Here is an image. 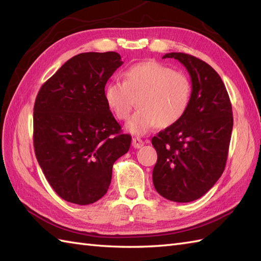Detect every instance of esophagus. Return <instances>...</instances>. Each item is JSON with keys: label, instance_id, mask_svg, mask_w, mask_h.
Here are the masks:
<instances>
[{"label": "esophagus", "instance_id": "obj_1", "mask_svg": "<svg viewBox=\"0 0 261 261\" xmlns=\"http://www.w3.org/2000/svg\"><path fill=\"white\" fill-rule=\"evenodd\" d=\"M143 144H144L143 140H141L140 138H133L132 139V146L135 149H140L141 146H143Z\"/></svg>", "mask_w": 261, "mask_h": 261}]
</instances>
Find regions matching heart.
<instances>
[{"instance_id":"b5f03b06","label":"heart","mask_w":261,"mask_h":261,"mask_svg":"<svg viewBox=\"0 0 261 261\" xmlns=\"http://www.w3.org/2000/svg\"><path fill=\"white\" fill-rule=\"evenodd\" d=\"M192 86L188 76L154 61L130 66L123 82L112 80L105 89V100L118 120H126L138 98L139 110L126 129L143 136L158 125L168 128L185 115L191 101Z\"/></svg>"}]
</instances>
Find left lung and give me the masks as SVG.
Here are the masks:
<instances>
[{
    "label": "left lung",
    "instance_id": "8db88e82",
    "mask_svg": "<svg viewBox=\"0 0 261 261\" xmlns=\"http://www.w3.org/2000/svg\"><path fill=\"white\" fill-rule=\"evenodd\" d=\"M192 80L189 108L178 122L160 131L152 144V173L160 195L177 203L202 197L223 174L232 131L231 103L222 78L208 64L184 53H169Z\"/></svg>",
    "mask_w": 261,
    "mask_h": 261
}]
</instances>
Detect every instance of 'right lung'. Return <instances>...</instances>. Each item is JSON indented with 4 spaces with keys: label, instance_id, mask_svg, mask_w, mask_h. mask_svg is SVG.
<instances>
[{
    "label": "right lung",
    "instance_id": "1",
    "mask_svg": "<svg viewBox=\"0 0 261 261\" xmlns=\"http://www.w3.org/2000/svg\"><path fill=\"white\" fill-rule=\"evenodd\" d=\"M116 51L82 53L39 89L34 105V150L57 194L88 205L109 189L112 165L130 149L105 100V87L122 65Z\"/></svg>",
    "mask_w": 261,
    "mask_h": 261
}]
</instances>
